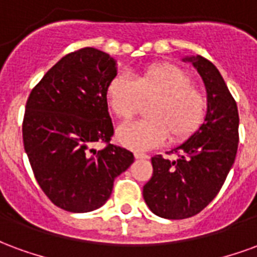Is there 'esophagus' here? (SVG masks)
Listing matches in <instances>:
<instances>
[{"mask_svg": "<svg viewBox=\"0 0 257 257\" xmlns=\"http://www.w3.org/2000/svg\"><path fill=\"white\" fill-rule=\"evenodd\" d=\"M135 158H136V160H147L149 156H147V154H143V153H138V151H136V153H135Z\"/></svg>", "mask_w": 257, "mask_h": 257, "instance_id": "34e87169", "label": "esophagus"}]
</instances>
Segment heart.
Returning <instances> with one entry per match:
<instances>
[{
	"mask_svg": "<svg viewBox=\"0 0 257 257\" xmlns=\"http://www.w3.org/2000/svg\"><path fill=\"white\" fill-rule=\"evenodd\" d=\"M107 103L121 121H129L142 108L149 119L122 125L117 139L132 150H149L169 138L180 143L198 131L208 112V99L184 70L169 63H154L132 75H117L108 82Z\"/></svg>",
	"mask_w": 257,
	"mask_h": 257,
	"instance_id": "1",
	"label": "heart"
}]
</instances>
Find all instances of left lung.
<instances>
[{"label":"left lung","instance_id":"1","mask_svg":"<svg viewBox=\"0 0 257 257\" xmlns=\"http://www.w3.org/2000/svg\"><path fill=\"white\" fill-rule=\"evenodd\" d=\"M198 70L208 93V112L202 126L173 149L176 161L151 158L153 176L143 197L153 213L164 219L197 215L220 191L238 149L237 103L215 64L202 56L186 58Z\"/></svg>","mask_w":257,"mask_h":257}]
</instances>
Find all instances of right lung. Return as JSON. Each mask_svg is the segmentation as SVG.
<instances>
[{
	"instance_id": "1",
	"label": "right lung",
	"mask_w": 257,
	"mask_h": 257,
	"mask_svg": "<svg viewBox=\"0 0 257 257\" xmlns=\"http://www.w3.org/2000/svg\"><path fill=\"white\" fill-rule=\"evenodd\" d=\"M117 75L115 60L95 48L66 55L33 88L26 103L23 143L42 191L67 212L106 204L114 179L134 154L111 145L114 135L106 89ZM97 141L106 147L95 151Z\"/></svg>"
}]
</instances>
